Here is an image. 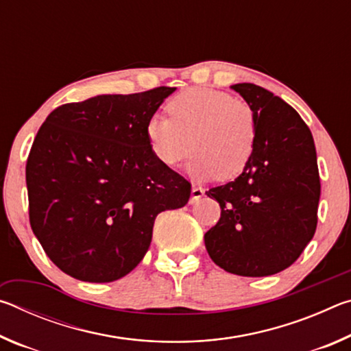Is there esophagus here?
Here are the masks:
<instances>
[{
  "label": "esophagus",
  "instance_id": "1",
  "mask_svg": "<svg viewBox=\"0 0 351 351\" xmlns=\"http://www.w3.org/2000/svg\"><path fill=\"white\" fill-rule=\"evenodd\" d=\"M204 195V189L199 187V186H193L192 187V198H190V203H197L201 198H203Z\"/></svg>",
  "mask_w": 351,
  "mask_h": 351
}]
</instances>
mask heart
<instances>
[{"label":"heart","mask_w":351,"mask_h":351,"mask_svg":"<svg viewBox=\"0 0 351 351\" xmlns=\"http://www.w3.org/2000/svg\"><path fill=\"white\" fill-rule=\"evenodd\" d=\"M169 117L148 119V145L159 162L181 164L195 152L192 173L223 180L239 176L251 161L257 121L254 111L230 94L212 88H190L167 105Z\"/></svg>","instance_id":"obj_1"}]
</instances>
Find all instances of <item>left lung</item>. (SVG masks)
<instances>
[{
  "mask_svg": "<svg viewBox=\"0 0 351 351\" xmlns=\"http://www.w3.org/2000/svg\"><path fill=\"white\" fill-rule=\"evenodd\" d=\"M232 90L257 121L251 161L243 173L207 193L221 207L204 235L213 263L230 274L265 277L300 257L317 226L320 178L313 134L293 106L254 83Z\"/></svg>",
  "mask_w": 351,
  "mask_h": 351,
  "instance_id": "obj_1",
  "label": "left lung"
}]
</instances>
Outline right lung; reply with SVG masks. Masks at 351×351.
Instances as JSON below:
<instances>
[{"mask_svg": "<svg viewBox=\"0 0 351 351\" xmlns=\"http://www.w3.org/2000/svg\"><path fill=\"white\" fill-rule=\"evenodd\" d=\"M175 88L105 94L46 117L26 162L29 221L58 269L83 282L127 276L158 213L186 206L192 184L159 162L145 127Z\"/></svg>", "mask_w": 351, "mask_h": 351, "instance_id": "right-lung-1", "label": "right lung"}]
</instances>
